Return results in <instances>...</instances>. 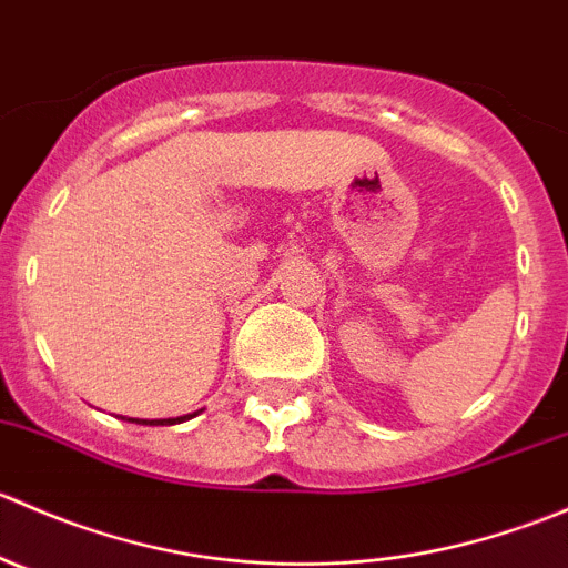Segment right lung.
<instances>
[{
	"mask_svg": "<svg viewBox=\"0 0 568 568\" xmlns=\"http://www.w3.org/2000/svg\"><path fill=\"white\" fill-rule=\"evenodd\" d=\"M203 409L192 412V415H183V417H168V420H136V417H129L131 423H142V426H175V423H183V420H192L194 415H200Z\"/></svg>",
	"mask_w": 568,
	"mask_h": 568,
	"instance_id": "obj_1",
	"label": "right lung"
}]
</instances>
